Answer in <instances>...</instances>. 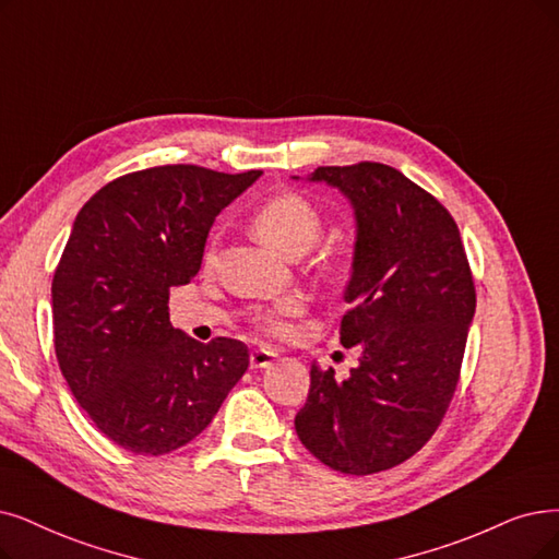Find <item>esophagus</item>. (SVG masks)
Masks as SVG:
<instances>
[{
	"mask_svg": "<svg viewBox=\"0 0 559 559\" xmlns=\"http://www.w3.org/2000/svg\"><path fill=\"white\" fill-rule=\"evenodd\" d=\"M277 357V353L273 348H265V346H259L250 353V367L252 369H265L267 365H273V360Z\"/></svg>",
	"mask_w": 559,
	"mask_h": 559,
	"instance_id": "obj_1",
	"label": "esophagus"
}]
</instances>
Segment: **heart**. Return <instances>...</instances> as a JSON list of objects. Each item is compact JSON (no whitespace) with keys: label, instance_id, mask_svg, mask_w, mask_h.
Listing matches in <instances>:
<instances>
[{"label":"heart","instance_id":"b5f03b06","mask_svg":"<svg viewBox=\"0 0 559 559\" xmlns=\"http://www.w3.org/2000/svg\"><path fill=\"white\" fill-rule=\"evenodd\" d=\"M252 231L271 245V248L288 259L302 257L319 242L323 234V215L321 211L296 192H280L252 213ZM319 271L325 275L337 273L342 267V259L337 252H323L317 261ZM300 311L298 300L284 298L271 307H263L254 314V321L261 332L271 334V337H288L294 332L292 319Z\"/></svg>","mask_w":559,"mask_h":559}]
</instances>
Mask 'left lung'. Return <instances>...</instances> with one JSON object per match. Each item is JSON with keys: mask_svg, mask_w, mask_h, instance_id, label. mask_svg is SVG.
Instances as JSON below:
<instances>
[{"mask_svg": "<svg viewBox=\"0 0 559 559\" xmlns=\"http://www.w3.org/2000/svg\"><path fill=\"white\" fill-rule=\"evenodd\" d=\"M309 181L337 188L355 213L340 340L360 365L346 381L311 365L296 433L332 471L373 475L419 452L448 413L475 282L450 211L399 169L319 167Z\"/></svg>", "mask_w": 559, "mask_h": 559, "instance_id": "1", "label": "left lung"}]
</instances>
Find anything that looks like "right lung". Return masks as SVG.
<instances>
[{"label": "right lung", "mask_w": 559, "mask_h": 559, "mask_svg": "<svg viewBox=\"0 0 559 559\" xmlns=\"http://www.w3.org/2000/svg\"><path fill=\"white\" fill-rule=\"evenodd\" d=\"M261 171H132L82 206L52 280L55 350L78 404L144 456L202 433L250 365L242 342H197L169 323V292L202 267L219 211Z\"/></svg>", "instance_id": "right-lung-1"}]
</instances>
